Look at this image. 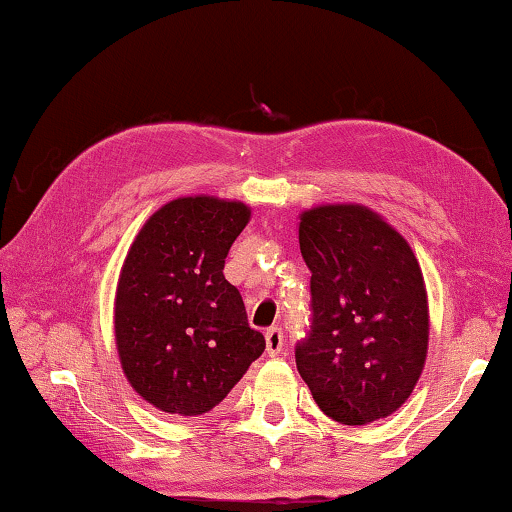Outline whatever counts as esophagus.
<instances>
[{"instance_id": "34e87169", "label": "esophagus", "mask_w": 512, "mask_h": 512, "mask_svg": "<svg viewBox=\"0 0 512 512\" xmlns=\"http://www.w3.org/2000/svg\"><path fill=\"white\" fill-rule=\"evenodd\" d=\"M281 348H283V332L279 327H270L265 332V350L270 357H277L281 355Z\"/></svg>"}]
</instances>
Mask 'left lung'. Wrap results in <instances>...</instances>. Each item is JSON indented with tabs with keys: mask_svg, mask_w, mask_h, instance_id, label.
Segmentation results:
<instances>
[{
	"mask_svg": "<svg viewBox=\"0 0 512 512\" xmlns=\"http://www.w3.org/2000/svg\"><path fill=\"white\" fill-rule=\"evenodd\" d=\"M311 270L297 371L322 412L364 426L410 398L426 364L428 295L414 251L364 206H320L300 222Z\"/></svg>",
	"mask_w": 512,
	"mask_h": 512,
	"instance_id": "8db88e82",
	"label": "left lung"
}]
</instances>
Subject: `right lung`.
<instances>
[{
  "label": "right lung",
  "mask_w": 512,
  "mask_h": 512,
  "mask_svg": "<svg viewBox=\"0 0 512 512\" xmlns=\"http://www.w3.org/2000/svg\"><path fill=\"white\" fill-rule=\"evenodd\" d=\"M249 215L240 201L185 196L157 210L125 256L116 348L132 389L157 410L210 412L263 355L265 336L224 277Z\"/></svg>",
  "instance_id": "obj_1"
}]
</instances>
